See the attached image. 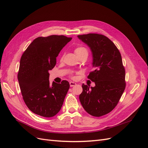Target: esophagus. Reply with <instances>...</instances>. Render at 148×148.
Here are the masks:
<instances>
[{
	"label": "esophagus",
	"instance_id": "1",
	"mask_svg": "<svg viewBox=\"0 0 148 148\" xmlns=\"http://www.w3.org/2000/svg\"><path fill=\"white\" fill-rule=\"evenodd\" d=\"M76 84H77V83H74V82H70V87H73V86H75Z\"/></svg>",
	"mask_w": 148,
	"mask_h": 148
}]
</instances>
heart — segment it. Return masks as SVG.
Here are the masks:
<instances>
[{"label": "heart", "mask_w": 148, "mask_h": 148, "mask_svg": "<svg viewBox=\"0 0 148 148\" xmlns=\"http://www.w3.org/2000/svg\"><path fill=\"white\" fill-rule=\"evenodd\" d=\"M75 52L78 57L82 56H88V50L86 47L83 46H78L76 47L75 49ZM72 77H73L72 76Z\"/></svg>", "instance_id": "b5f03b06"}]
</instances>
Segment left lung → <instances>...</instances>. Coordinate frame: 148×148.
<instances>
[{"mask_svg": "<svg viewBox=\"0 0 148 148\" xmlns=\"http://www.w3.org/2000/svg\"><path fill=\"white\" fill-rule=\"evenodd\" d=\"M78 37L91 49L94 70L88 78L96 84L89 88L83 84L79 101L89 114L101 117L115 108L126 86L122 56L114 43L104 35L89 33Z\"/></svg>", "mask_w": 148, "mask_h": 148, "instance_id": "1", "label": "left lung"}]
</instances>
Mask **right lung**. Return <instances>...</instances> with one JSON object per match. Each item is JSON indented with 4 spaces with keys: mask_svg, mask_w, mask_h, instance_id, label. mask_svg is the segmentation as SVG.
I'll list each match as a JSON object with an SVG mask.
<instances>
[{
    "mask_svg": "<svg viewBox=\"0 0 148 148\" xmlns=\"http://www.w3.org/2000/svg\"><path fill=\"white\" fill-rule=\"evenodd\" d=\"M64 35L36 38L22 55L18 80L28 108L44 117L56 115L63 105L70 84L49 83V71L56 64V57L71 40Z\"/></svg>",
    "mask_w": 148,
    "mask_h": 148,
    "instance_id": "right-lung-1",
    "label": "right lung"
}]
</instances>
